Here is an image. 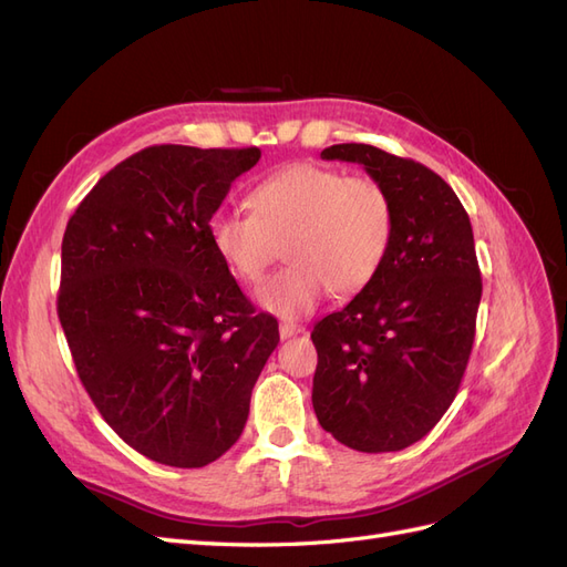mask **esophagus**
Here are the masks:
<instances>
[{
	"mask_svg": "<svg viewBox=\"0 0 567 567\" xmlns=\"http://www.w3.org/2000/svg\"><path fill=\"white\" fill-rule=\"evenodd\" d=\"M298 333H302V326H298V323H281L279 326V336L286 340V338H293V336H298Z\"/></svg>",
	"mask_w": 567,
	"mask_h": 567,
	"instance_id": "1",
	"label": "esophagus"
}]
</instances>
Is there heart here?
I'll use <instances>...</instances> for the list:
<instances>
[{"mask_svg": "<svg viewBox=\"0 0 567 567\" xmlns=\"http://www.w3.org/2000/svg\"><path fill=\"white\" fill-rule=\"evenodd\" d=\"M248 203L252 215L213 213L208 236L225 267L250 286L262 281L284 246L288 267L257 290V302L274 317L310 315L326 290L338 298L359 293L390 252L392 203L369 177L293 163L257 184Z\"/></svg>", "mask_w": 567, "mask_h": 567, "instance_id": "1", "label": "heart"}]
</instances>
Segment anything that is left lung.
<instances>
[{
	"instance_id": "8db88e82",
	"label": "left lung",
	"mask_w": 567,
	"mask_h": 567,
	"mask_svg": "<svg viewBox=\"0 0 567 567\" xmlns=\"http://www.w3.org/2000/svg\"><path fill=\"white\" fill-rule=\"evenodd\" d=\"M321 158L364 165L390 196L394 229L375 279L315 326L312 404L346 447L400 452L444 416L473 350L483 279L471 219L416 161L369 144H336Z\"/></svg>"
}]
</instances>
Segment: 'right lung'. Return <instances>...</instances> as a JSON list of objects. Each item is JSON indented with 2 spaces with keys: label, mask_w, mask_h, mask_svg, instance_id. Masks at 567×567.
Listing matches in <instances>:
<instances>
[{
  "label": "right lung",
  "mask_w": 567,
  "mask_h": 567,
  "mask_svg": "<svg viewBox=\"0 0 567 567\" xmlns=\"http://www.w3.org/2000/svg\"><path fill=\"white\" fill-rule=\"evenodd\" d=\"M260 148L148 146L78 205L56 310L80 381L132 450L200 468L244 433L279 346L215 252L208 221Z\"/></svg>",
  "instance_id": "add662e5"
}]
</instances>
